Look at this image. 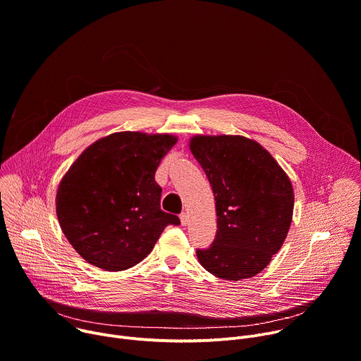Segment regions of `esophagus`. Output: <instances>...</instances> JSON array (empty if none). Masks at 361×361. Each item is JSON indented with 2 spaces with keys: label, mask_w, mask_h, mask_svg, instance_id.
Returning a JSON list of instances; mask_svg holds the SVG:
<instances>
[{
  "label": "esophagus",
  "mask_w": 361,
  "mask_h": 361,
  "mask_svg": "<svg viewBox=\"0 0 361 361\" xmlns=\"http://www.w3.org/2000/svg\"><path fill=\"white\" fill-rule=\"evenodd\" d=\"M180 220H181L183 226H187L188 224V214L187 213H181L180 214Z\"/></svg>",
  "instance_id": "obj_1"
}]
</instances>
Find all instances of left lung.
I'll list each match as a JSON object with an SVG mask.
<instances>
[{
    "label": "left lung",
    "mask_w": 361,
    "mask_h": 361,
    "mask_svg": "<svg viewBox=\"0 0 361 361\" xmlns=\"http://www.w3.org/2000/svg\"><path fill=\"white\" fill-rule=\"evenodd\" d=\"M190 148L216 198L217 233L198 248L200 264L238 281L259 274L281 248L293 219L290 178L259 142L241 135H195Z\"/></svg>",
    "instance_id": "1"
}]
</instances>
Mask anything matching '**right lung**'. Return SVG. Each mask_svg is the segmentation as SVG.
<instances>
[{
    "instance_id": "obj_1",
    "label": "right lung",
    "mask_w": 361,
    "mask_h": 361,
    "mask_svg": "<svg viewBox=\"0 0 361 361\" xmlns=\"http://www.w3.org/2000/svg\"><path fill=\"white\" fill-rule=\"evenodd\" d=\"M174 135L114 133L91 144L57 191L63 233L90 264L121 271L149 254L164 228L180 219L160 209L156 171Z\"/></svg>"
}]
</instances>
